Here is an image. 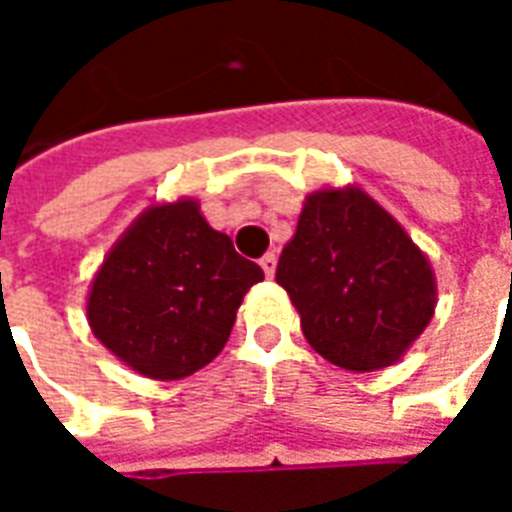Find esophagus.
Segmentation results:
<instances>
[{
	"label": "esophagus",
	"instance_id": "esophagus-1",
	"mask_svg": "<svg viewBox=\"0 0 512 512\" xmlns=\"http://www.w3.org/2000/svg\"><path fill=\"white\" fill-rule=\"evenodd\" d=\"M260 268H263L266 277H274V274H277V255H274V252H266V255L260 257Z\"/></svg>",
	"mask_w": 512,
	"mask_h": 512
}]
</instances>
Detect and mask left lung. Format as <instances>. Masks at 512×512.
<instances>
[{"label": "left lung", "mask_w": 512, "mask_h": 512, "mask_svg": "<svg viewBox=\"0 0 512 512\" xmlns=\"http://www.w3.org/2000/svg\"><path fill=\"white\" fill-rule=\"evenodd\" d=\"M277 282L307 343L332 365L370 373L400 359L433 318L436 285L406 230L359 189L307 197Z\"/></svg>", "instance_id": "left-lung-1"}]
</instances>
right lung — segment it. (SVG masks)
Here are the masks:
<instances>
[{"label": "right lung", "mask_w": 512, "mask_h": 512, "mask_svg": "<svg viewBox=\"0 0 512 512\" xmlns=\"http://www.w3.org/2000/svg\"><path fill=\"white\" fill-rule=\"evenodd\" d=\"M263 268L191 200L156 205L109 252L90 290L95 337L147 378L175 381L211 362Z\"/></svg>", "instance_id": "obj_1"}]
</instances>
